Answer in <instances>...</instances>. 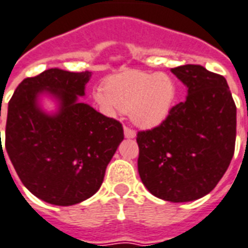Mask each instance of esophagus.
I'll return each mask as SVG.
<instances>
[{
    "label": "esophagus",
    "instance_id": "1",
    "mask_svg": "<svg viewBox=\"0 0 248 248\" xmlns=\"http://www.w3.org/2000/svg\"><path fill=\"white\" fill-rule=\"evenodd\" d=\"M124 134H125L126 138H134L136 137V130L129 128V126H124Z\"/></svg>",
    "mask_w": 248,
    "mask_h": 248
}]
</instances>
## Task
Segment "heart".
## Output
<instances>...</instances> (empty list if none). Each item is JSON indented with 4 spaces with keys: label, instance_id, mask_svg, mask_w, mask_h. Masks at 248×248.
Listing matches in <instances>:
<instances>
[{
    "label": "heart",
    "instance_id": "b5f03b06",
    "mask_svg": "<svg viewBox=\"0 0 248 248\" xmlns=\"http://www.w3.org/2000/svg\"><path fill=\"white\" fill-rule=\"evenodd\" d=\"M106 91H97L96 101L108 111L129 112L140 128H154L170 114L177 98V83L166 73L123 71L108 79Z\"/></svg>",
    "mask_w": 248,
    "mask_h": 248
}]
</instances>
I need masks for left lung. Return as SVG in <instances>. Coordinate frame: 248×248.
Returning a JSON list of instances; mask_svg holds the SVG:
<instances>
[{"label":"left lung","instance_id":"1","mask_svg":"<svg viewBox=\"0 0 248 248\" xmlns=\"http://www.w3.org/2000/svg\"><path fill=\"white\" fill-rule=\"evenodd\" d=\"M171 71L188 94L161 124L137 133L138 173L158 199L188 202L210 193L227 171L234 155L237 108L223 75L191 64Z\"/></svg>","mask_w":248,"mask_h":248}]
</instances>
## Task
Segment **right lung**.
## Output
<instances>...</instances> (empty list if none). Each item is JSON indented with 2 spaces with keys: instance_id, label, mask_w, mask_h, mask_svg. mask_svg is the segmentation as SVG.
<instances>
[{
  "instance_id": "add662e5",
  "label": "right lung",
  "mask_w": 248,
  "mask_h": 248,
  "mask_svg": "<svg viewBox=\"0 0 248 248\" xmlns=\"http://www.w3.org/2000/svg\"><path fill=\"white\" fill-rule=\"evenodd\" d=\"M90 78L87 70L48 69L24 79L9 102L3 147L24 186L52 205H75L94 195L124 140L122 123L78 101ZM43 90L61 101L53 117L36 105Z\"/></svg>"
}]
</instances>
